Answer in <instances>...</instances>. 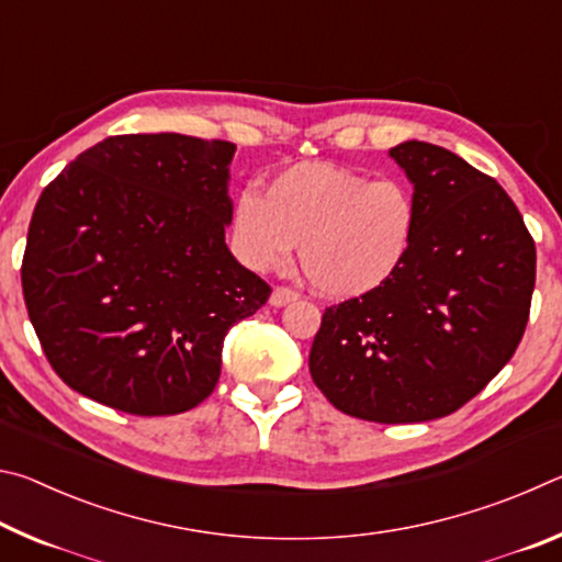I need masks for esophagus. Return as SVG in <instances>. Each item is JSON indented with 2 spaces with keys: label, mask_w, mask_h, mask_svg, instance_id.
I'll return each instance as SVG.
<instances>
[{
  "label": "esophagus",
  "mask_w": 562,
  "mask_h": 562,
  "mask_svg": "<svg viewBox=\"0 0 562 562\" xmlns=\"http://www.w3.org/2000/svg\"><path fill=\"white\" fill-rule=\"evenodd\" d=\"M297 300V292L290 290V288H274L270 294V304L272 307H284V304H290Z\"/></svg>",
  "instance_id": "esophagus-1"
}]
</instances>
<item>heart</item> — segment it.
Returning <instances> with one entry per match:
<instances>
[{
    "label": "heart",
    "instance_id": "obj_1",
    "mask_svg": "<svg viewBox=\"0 0 562 562\" xmlns=\"http://www.w3.org/2000/svg\"><path fill=\"white\" fill-rule=\"evenodd\" d=\"M416 201L394 178L307 160L280 170L268 195L245 188L233 207V245L247 268L268 272L300 245V268L325 297L367 294L404 262Z\"/></svg>",
    "mask_w": 562,
    "mask_h": 562
}]
</instances>
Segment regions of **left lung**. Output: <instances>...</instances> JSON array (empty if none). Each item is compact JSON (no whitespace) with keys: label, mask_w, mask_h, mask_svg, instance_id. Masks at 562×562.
<instances>
[{"label":"left lung","mask_w":562,"mask_h":562,"mask_svg":"<svg viewBox=\"0 0 562 562\" xmlns=\"http://www.w3.org/2000/svg\"><path fill=\"white\" fill-rule=\"evenodd\" d=\"M389 158L414 188L412 245L382 288L325 310L310 374L349 416L431 422L479 394L516 351L536 243L506 190L451 150L404 140Z\"/></svg>","instance_id":"1"}]
</instances>
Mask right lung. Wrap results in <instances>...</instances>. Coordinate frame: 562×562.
Listing matches in <instances>:
<instances>
[{
	"label": "right lung",
	"instance_id": "obj_1",
	"mask_svg": "<svg viewBox=\"0 0 562 562\" xmlns=\"http://www.w3.org/2000/svg\"><path fill=\"white\" fill-rule=\"evenodd\" d=\"M233 156L235 144L180 133L111 136L44 188L22 288L74 392L136 416L213 392L225 335L272 292L225 245Z\"/></svg>",
	"mask_w": 562,
	"mask_h": 562
}]
</instances>
